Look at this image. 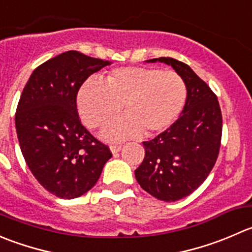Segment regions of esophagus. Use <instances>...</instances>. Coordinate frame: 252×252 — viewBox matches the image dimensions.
<instances>
[{
  "label": "esophagus",
  "instance_id": "esophagus-1",
  "mask_svg": "<svg viewBox=\"0 0 252 252\" xmlns=\"http://www.w3.org/2000/svg\"><path fill=\"white\" fill-rule=\"evenodd\" d=\"M122 148H123V146H122L121 144H111V146H109V149H111V151L113 154L119 153V151L122 150Z\"/></svg>",
  "mask_w": 252,
  "mask_h": 252
}]
</instances>
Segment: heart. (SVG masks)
Returning a JSON list of instances; mask_svg holds the SVG:
<instances>
[{
    "instance_id": "obj_1",
    "label": "heart",
    "mask_w": 252,
    "mask_h": 252,
    "mask_svg": "<svg viewBox=\"0 0 252 252\" xmlns=\"http://www.w3.org/2000/svg\"><path fill=\"white\" fill-rule=\"evenodd\" d=\"M185 80L173 71L150 66L114 69L102 84L89 79L79 90L77 108L82 121L99 128L122 111L126 116L106 126L108 139L154 136L167 130L180 118L187 103Z\"/></svg>"
}]
</instances>
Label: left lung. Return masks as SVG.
Wrapping results in <instances>:
<instances>
[{"mask_svg":"<svg viewBox=\"0 0 252 252\" xmlns=\"http://www.w3.org/2000/svg\"><path fill=\"white\" fill-rule=\"evenodd\" d=\"M148 61L171 65L188 90L187 103L175 124L143 143L145 158L135 170L144 191L160 201L175 202L196 191L216 165L223 118L218 97L187 64L172 58Z\"/></svg>","mask_w":252,"mask_h":252,"instance_id":"1","label":"left lung"}]
</instances>
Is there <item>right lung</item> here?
Listing matches in <instances>:
<instances>
[{
	"label": "right lung",
	"instance_id": "add662e5",
	"mask_svg": "<svg viewBox=\"0 0 252 252\" xmlns=\"http://www.w3.org/2000/svg\"><path fill=\"white\" fill-rule=\"evenodd\" d=\"M111 61L70 50L39 65L29 77L16 111L22 154L34 177L59 198L90 191L112 153L81 123L77 92Z\"/></svg>",
	"mask_w": 252,
	"mask_h": 252
}]
</instances>
